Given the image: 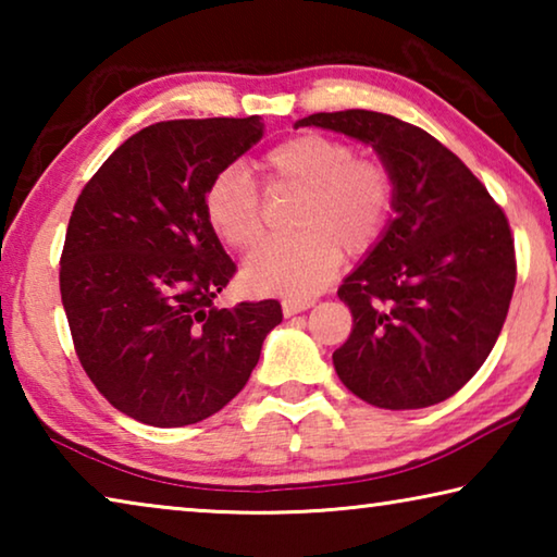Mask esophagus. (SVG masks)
<instances>
[{"mask_svg":"<svg viewBox=\"0 0 557 557\" xmlns=\"http://www.w3.org/2000/svg\"><path fill=\"white\" fill-rule=\"evenodd\" d=\"M314 305V299H282V314L285 317H295L299 312H307L309 307Z\"/></svg>","mask_w":557,"mask_h":557,"instance_id":"34e87169","label":"esophagus"}]
</instances>
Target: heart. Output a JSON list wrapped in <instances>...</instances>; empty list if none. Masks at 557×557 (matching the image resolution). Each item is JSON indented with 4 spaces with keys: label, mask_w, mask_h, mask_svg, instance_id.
<instances>
[{
    "label": "heart",
    "mask_w": 557,
    "mask_h": 557,
    "mask_svg": "<svg viewBox=\"0 0 557 557\" xmlns=\"http://www.w3.org/2000/svg\"><path fill=\"white\" fill-rule=\"evenodd\" d=\"M270 194H301L292 213L297 235L268 243L245 262L252 289L307 299L348 258L369 252L388 228L398 196L393 169L379 157H358L346 139L295 135L260 157ZM206 221L235 250H252L265 235V199L243 169H223L203 194Z\"/></svg>",
    "instance_id": "b5f03b06"
}]
</instances>
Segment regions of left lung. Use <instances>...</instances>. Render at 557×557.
I'll return each instance as SVG.
<instances>
[{
	"instance_id": "left-lung-1",
	"label": "left lung",
	"mask_w": 557,
	"mask_h": 557,
	"mask_svg": "<svg viewBox=\"0 0 557 557\" xmlns=\"http://www.w3.org/2000/svg\"><path fill=\"white\" fill-rule=\"evenodd\" d=\"M373 145L398 182L395 219L338 287L354 317L334 351L338 379L385 410L455 395L492 354L516 287L511 225L469 166L425 129L371 110L317 112Z\"/></svg>"
}]
</instances>
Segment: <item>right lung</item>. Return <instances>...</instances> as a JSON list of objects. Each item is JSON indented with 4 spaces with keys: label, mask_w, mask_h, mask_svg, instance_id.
Instances as JSON below:
<instances>
[{
    "label": "right lung",
    "mask_w": 557,
    "mask_h": 557,
    "mask_svg": "<svg viewBox=\"0 0 557 557\" xmlns=\"http://www.w3.org/2000/svg\"><path fill=\"white\" fill-rule=\"evenodd\" d=\"M260 137L258 115L157 122L122 143L73 206L59 280L75 356L102 398L145 425L219 412L282 322L277 299L213 305L238 268L203 194Z\"/></svg>",
    "instance_id": "right-lung-1"
}]
</instances>
